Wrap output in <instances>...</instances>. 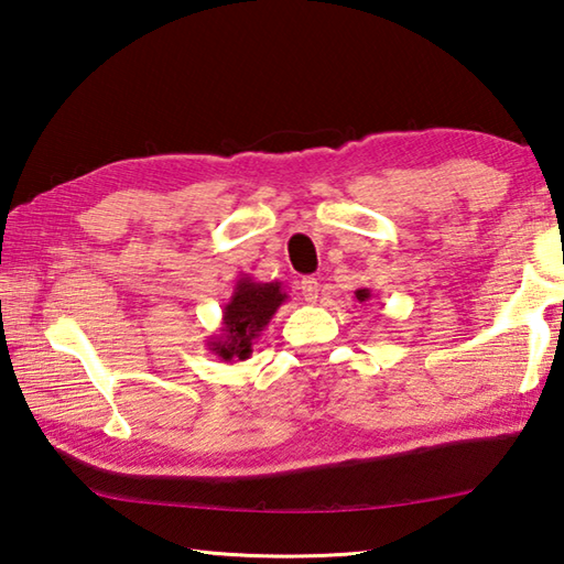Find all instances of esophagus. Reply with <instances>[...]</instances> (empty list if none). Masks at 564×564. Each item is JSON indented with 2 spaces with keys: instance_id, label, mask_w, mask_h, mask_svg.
<instances>
[{
  "instance_id": "1",
  "label": "esophagus",
  "mask_w": 564,
  "mask_h": 564,
  "mask_svg": "<svg viewBox=\"0 0 564 564\" xmlns=\"http://www.w3.org/2000/svg\"><path fill=\"white\" fill-rule=\"evenodd\" d=\"M299 290H302L306 302H316V299H318V280L308 274V278H302V282H299Z\"/></svg>"
}]
</instances>
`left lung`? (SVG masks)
<instances>
[{"label":"left lung","instance_id":"8db88e82","mask_svg":"<svg viewBox=\"0 0 564 564\" xmlns=\"http://www.w3.org/2000/svg\"><path fill=\"white\" fill-rule=\"evenodd\" d=\"M355 296H358V302L362 304V302H367V299H370L372 294H370V290H367V286H365V290H358V292H355Z\"/></svg>","mask_w":564,"mask_h":564}]
</instances>
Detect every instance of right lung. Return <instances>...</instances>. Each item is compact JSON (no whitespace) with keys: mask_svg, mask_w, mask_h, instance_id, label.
Returning a JSON list of instances; mask_svg holds the SVG:
<instances>
[{"mask_svg":"<svg viewBox=\"0 0 564 564\" xmlns=\"http://www.w3.org/2000/svg\"><path fill=\"white\" fill-rule=\"evenodd\" d=\"M290 299L282 282H256L252 278H238L234 294L224 306L221 328L209 338V350L221 362H240L252 355V346L260 333L268 328L270 318Z\"/></svg>","mask_w":564,"mask_h":564,"instance_id":"add662e5","label":"right lung"}]
</instances>
